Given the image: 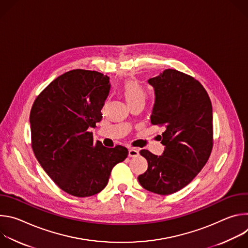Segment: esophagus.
Instances as JSON below:
<instances>
[{"label": "esophagus", "mask_w": 248, "mask_h": 248, "mask_svg": "<svg viewBox=\"0 0 248 248\" xmlns=\"http://www.w3.org/2000/svg\"><path fill=\"white\" fill-rule=\"evenodd\" d=\"M138 155H139V151L137 149L131 148V149L128 150V156L129 157H137Z\"/></svg>", "instance_id": "34e87169"}]
</instances>
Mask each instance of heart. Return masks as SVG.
<instances>
[{
    "instance_id": "heart-1",
    "label": "heart",
    "mask_w": 248,
    "mask_h": 248,
    "mask_svg": "<svg viewBox=\"0 0 248 248\" xmlns=\"http://www.w3.org/2000/svg\"><path fill=\"white\" fill-rule=\"evenodd\" d=\"M122 93L127 105L139 101L144 102L146 97V92L142 85L134 79H127L123 83Z\"/></svg>"
}]
</instances>
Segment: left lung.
<instances>
[{
	"instance_id": "1",
	"label": "left lung",
	"mask_w": 248,
	"mask_h": 248,
	"mask_svg": "<svg viewBox=\"0 0 248 248\" xmlns=\"http://www.w3.org/2000/svg\"><path fill=\"white\" fill-rule=\"evenodd\" d=\"M155 91L151 124L164 126L161 156L148 150V162L138 182L148 191L169 195L186 186L207 163L213 148L211 100L202 84L176 69H165L150 78Z\"/></svg>"
}]
</instances>
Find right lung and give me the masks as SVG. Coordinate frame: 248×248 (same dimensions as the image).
Returning <instances> with one entry per match:
<instances>
[{"label": "right lung", "instance_id": "obj_1", "mask_svg": "<svg viewBox=\"0 0 248 248\" xmlns=\"http://www.w3.org/2000/svg\"><path fill=\"white\" fill-rule=\"evenodd\" d=\"M110 78L74 69L53 80L35 99L30 112L35 157L64 192L88 197L108 185L113 168L128 154L125 147L94 142L89 127L102 120Z\"/></svg>", "mask_w": 248, "mask_h": 248}]
</instances>
